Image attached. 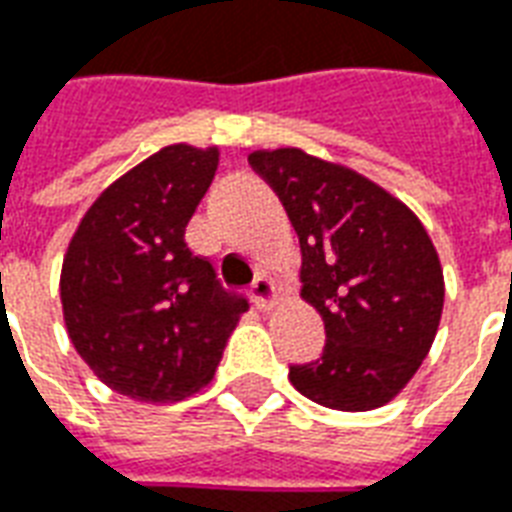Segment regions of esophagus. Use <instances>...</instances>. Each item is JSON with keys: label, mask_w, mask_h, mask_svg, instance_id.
Listing matches in <instances>:
<instances>
[{"label": "esophagus", "mask_w": 512, "mask_h": 512, "mask_svg": "<svg viewBox=\"0 0 512 512\" xmlns=\"http://www.w3.org/2000/svg\"><path fill=\"white\" fill-rule=\"evenodd\" d=\"M251 299L259 310H270V307H275V299H278V288L267 275H259L251 286Z\"/></svg>", "instance_id": "34e87169"}]
</instances>
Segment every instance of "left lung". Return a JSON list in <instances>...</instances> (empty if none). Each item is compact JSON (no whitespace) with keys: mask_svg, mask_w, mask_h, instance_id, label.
<instances>
[{"mask_svg":"<svg viewBox=\"0 0 512 512\" xmlns=\"http://www.w3.org/2000/svg\"><path fill=\"white\" fill-rule=\"evenodd\" d=\"M286 207L302 251V299L326 329L321 359L288 380L318 405L364 413L397 397L432 348L445 280L410 207L337 161L302 148L248 156Z\"/></svg>","mask_w":512,"mask_h":512,"instance_id":"left-lung-1","label":"left lung"}]
</instances>
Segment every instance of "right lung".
<instances>
[{
	"mask_svg": "<svg viewBox=\"0 0 512 512\" xmlns=\"http://www.w3.org/2000/svg\"><path fill=\"white\" fill-rule=\"evenodd\" d=\"M218 156L215 145L175 142L140 161L94 199L64 253L69 340L96 378L134 402L205 388L248 310L186 245Z\"/></svg>",
	"mask_w": 512,
	"mask_h": 512,
	"instance_id": "right-lung-1",
	"label": "right lung"
}]
</instances>
